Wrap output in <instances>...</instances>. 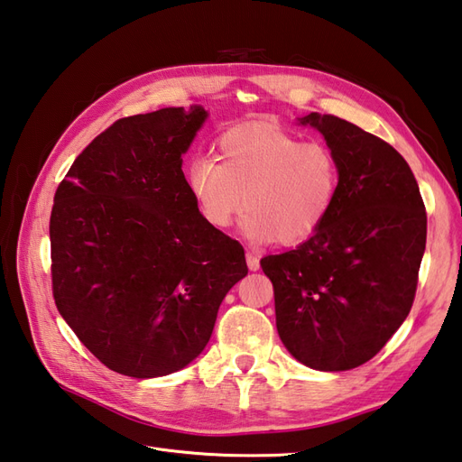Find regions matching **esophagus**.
<instances>
[{
    "label": "esophagus",
    "mask_w": 462,
    "mask_h": 462,
    "mask_svg": "<svg viewBox=\"0 0 462 462\" xmlns=\"http://www.w3.org/2000/svg\"><path fill=\"white\" fill-rule=\"evenodd\" d=\"M245 262H247V267H250V271H257L259 269V257L252 252L245 254Z\"/></svg>",
    "instance_id": "esophagus-1"
}]
</instances>
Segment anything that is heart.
I'll return each mask as SVG.
<instances>
[{
	"label": "heart",
	"instance_id": "1",
	"mask_svg": "<svg viewBox=\"0 0 462 462\" xmlns=\"http://www.w3.org/2000/svg\"><path fill=\"white\" fill-rule=\"evenodd\" d=\"M187 183L210 226L228 228L244 203L247 238L292 245L314 236L332 212L339 165L324 144L254 123L220 136L218 160H193Z\"/></svg>",
	"mask_w": 462,
	"mask_h": 462
}]
</instances>
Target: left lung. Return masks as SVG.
<instances>
[{"instance_id": "1", "label": "left lung", "mask_w": 462, "mask_h": 462, "mask_svg": "<svg viewBox=\"0 0 462 462\" xmlns=\"http://www.w3.org/2000/svg\"><path fill=\"white\" fill-rule=\"evenodd\" d=\"M299 123L334 152L339 193L320 230L262 267L282 346L310 369L349 371L373 359L410 314L428 215L410 165L388 142L334 115Z\"/></svg>"}]
</instances>
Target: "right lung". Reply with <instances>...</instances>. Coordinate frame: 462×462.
<instances>
[{"instance_id": "right-lung-1", "label": "right lung", "mask_w": 462, "mask_h": 462, "mask_svg": "<svg viewBox=\"0 0 462 462\" xmlns=\"http://www.w3.org/2000/svg\"><path fill=\"white\" fill-rule=\"evenodd\" d=\"M207 111L118 118L79 153L51 215L58 312L111 371L153 378L208 344L244 247L199 212L183 153Z\"/></svg>"}]
</instances>
